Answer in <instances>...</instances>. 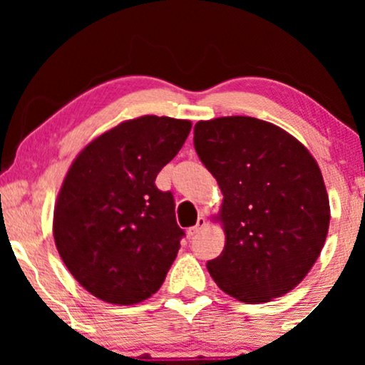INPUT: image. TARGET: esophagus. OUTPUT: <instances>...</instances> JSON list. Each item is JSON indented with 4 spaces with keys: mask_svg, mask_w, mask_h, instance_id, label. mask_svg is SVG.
Here are the masks:
<instances>
[{
    "mask_svg": "<svg viewBox=\"0 0 365 365\" xmlns=\"http://www.w3.org/2000/svg\"><path fill=\"white\" fill-rule=\"evenodd\" d=\"M206 223H207V221H206V217H204V216L197 217L195 226H192V228L187 230L188 237H194V235H197V233H199V232H202V228H204V226H206Z\"/></svg>",
    "mask_w": 365,
    "mask_h": 365,
    "instance_id": "34e87169",
    "label": "esophagus"
}]
</instances>
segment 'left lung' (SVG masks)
Here are the masks:
<instances>
[{
    "label": "left lung",
    "mask_w": 365,
    "mask_h": 365,
    "mask_svg": "<svg viewBox=\"0 0 365 365\" xmlns=\"http://www.w3.org/2000/svg\"><path fill=\"white\" fill-rule=\"evenodd\" d=\"M194 148L223 192V252L209 274L247 304L297 287L319 257L329 199L316 159L295 137L250 116L199 121Z\"/></svg>",
    "instance_id": "left-lung-1"
}]
</instances>
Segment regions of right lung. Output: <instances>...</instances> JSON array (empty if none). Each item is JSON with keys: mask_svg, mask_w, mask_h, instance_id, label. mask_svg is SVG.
Returning a JSON list of instances; mask_svg holds the SVG:
<instances>
[{"mask_svg": "<svg viewBox=\"0 0 365 365\" xmlns=\"http://www.w3.org/2000/svg\"><path fill=\"white\" fill-rule=\"evenodd\" d=\"M192 123L128 120L92 140L68 170L54 207L56 249L73 278L110 304L149 299L165 282L185 232L171 192L156 187Z\"/></svg>", "mask_w": 365, "mask_h": 365, "instance_id": "right-lung-1", "label": "right lung"}]
</instances>
